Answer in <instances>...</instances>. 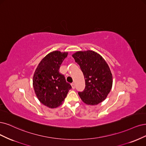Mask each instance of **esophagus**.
Returning <instances> with one entry per match:
<instances>
[{"mask_svg":"<svg viewBox=\"0 0 146 146\" xmlns=\"http://www.w3.org/2000/svg\"><path fill=\"white\" fill-rule=\"evenodd\" d=\"M71 86H72V88L73 89H74V88H75V84H74V83H72L71 84Z\"/></svg>","mask_w":146,"mask_h":146,"instance_id":"34e87169","label":"esophagus"}]
</instances>
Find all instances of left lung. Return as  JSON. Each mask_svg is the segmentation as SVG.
I'll return each mask as SVG.
<instances>
[{"instance_id":"8db88e82","label":"left lung","mask_w":146,"mask_h":146,"mask_svg":"<svg viewBox=\"0 0 146 146\" xmlns=\"http://www.w3.org/2000/svg\"><path fill=\"white\" fill-rule=\"evenodd\" d=\"M84 74L86 87L78 92L81 100L87 105L95 106L105 100L113 84L112 74L106 61L92 50L79 51L72 54Z\"/></svg>"}]
</instances>
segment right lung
I'll return each mask as SVG.
<instances>
[{
    "instance_id": "1",
    "label": "right lung",
    "mask_w": 146,
    "mask_h": 146,
    "mask_svg": "<svg viewBox=\"0 0 146 146\" xmlns=\"http://www.w3.org/2000/svg\"><path fill=\"white\" fill-rule=\"evenodd\" d=\"M67 52L53 51L41 60L35 70L33 86L40 102L50 109L60 106L66 98L70 84L59 72L61 64Z\"/></svg>"
}]
</instances>
